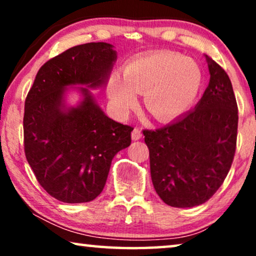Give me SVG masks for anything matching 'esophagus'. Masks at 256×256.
<instances>
[{
	"instance_id": "1",
	"label": "esophagus",
	"mask_w": 256,
	"mask_h": 256,
	"mask_svg": "<svg viewBox=\"0 0 256 256\" xmlns=\"http://www.w3.org/2000/svg\"><path fill=\"white\" fill-rule=\"evenodd\" d=\"M142 138V132H141V129L140 128H134V130H132V138L134 140V141H138V140H140Z\"/></svg>"
}]
</instances>
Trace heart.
<instances>
[{
	"mask_svg": "<svg viewBox=\"0 0 256 256\" xmlns=\"http://www.w3.org/2000/svg\"><path fill=\"white\" fill-rule=\"evenodd\" d=\"M202 82L198 64L178 54H157L135 59L126 66L124 76L113 74L108 94L121 114L138 104V93L144 94V104L158 121H169L185 113L197 98Z\"/></svg>",
	"mask_w": 256,
	"mask_h": 256,
	"instance_id": "heart-1",
	"label": "heart"
}]
</instances>
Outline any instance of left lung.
Returning a JSON list of instances; mask_svg holds the SVG:
<instances>
[{
  "label": "left lung",
  "mask_w": 256,
  "mask_h": 256,
  "mask_svg": "<svg viewBox=\"0 0 256 256\" xmlns=\"http://www.w3.org/2000/svg\"><path fill=\"white\" fill-rule=\"evenodd\" d=\"M210 82L194 110L156 130H144L150 174L172 208L208 202L222 186L236 146L238 106L227 73L205 56Z\"/></svg>",
  "instance_id": "obj_1"
}]
</instances>
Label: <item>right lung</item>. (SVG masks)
Returning a JSON list of instances; mask_svg holds the SVG:
<instances>
[{
  "label": "right lung",
  "mask_w": 256,
  "mask_h": 256,
  "mask_svg": "<svg viewBox=\"0 0 256 256\" xmlns=\"http://www.w3.org/2000/svg\"><path fill=\"white\" fill-rule=\"evenodd\" d=\"M116 58L112 44L76 45L45 62L28 93L26 157L42 188L62 202L96 199L112 160L130 146L132 128L108 118L90 90L106 86ZM70 86L82 96L76 106L66 101Z\"/></svg>",
  "instance_id": "obj_1"
}]
</instances>
